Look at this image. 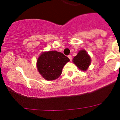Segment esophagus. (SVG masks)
Masks as SVG:
<instances>
[{
    "label": "esophagus",
    "mask_w": 120,
    "mask_h": 120,
    "mask_svg": "<svg viewBox=\"0 0 120 120\" xmlns=\"http://www.w3.org/2000/svg\"><path fill=\"white\" fill-rule=\"evenodd\" d=\"M68 57L69 58V59H70V61H71V60H72V56H71V55H68Z\"/></svg>",
    "instance_id": "1"
}]
</instances>
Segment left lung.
I'll return each mask as SVG.
<instances>
[{
	"instance_id": "left-lung-1",
	"label": "left lung",
	"mask_w": 120,
	"mask_h": 120,
	"mask_svg": "<svg viewBox=\"0 0 120 120\" xmlns=\"http://www.w3.org/2000/svg\"><path fill=\"white\" fill-rule=\"evenodd\" d=\"M74 63L81 70L86 71L91 63V59L86 50H81L79 51L77 55L72 60Z\"/></svg>"
}]
</instances>
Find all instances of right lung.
<instances>
[{
    "label": "right lung",
    "instance_id": "add662e5",
    "mask_svg": "<svg viewBox=\"0 0 120 120\" xmlns=\"http://www.w3.org/2000/svg\"><path fill=\"white\" fill-rule=\"evenodd\" d=\"M70 59L62 53L56 50L43 52L37 60V66L40 74L48 81H53L61 74L63 68Z\"/></svg>",
    "mask_w": 120,
    "mask_h": 120
}]
</instances>
